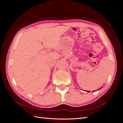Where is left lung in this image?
<instances>
[{
  "instance_id": "1",
  "label": "left lung",
  "mask_w": 123,
  "mask_h": 123,
  "mask_svg": "<svg viewBox=\"0 0 123 123\" xmlns=\"http://www.w3.org/2000/svg\"><path fill=\"white\" fill-rule=\"evenodd\" d=\"M101 88H100V89H101ZM87 92H90V91H87Z\"/></svg>"
}]
</instances>
